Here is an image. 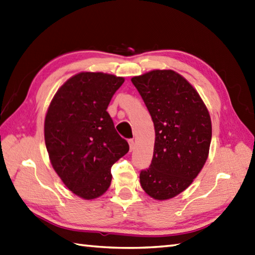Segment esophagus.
Returning a JSON list of instances; mask_svg holds the SVG:
<instances>
[{
  "instance_id": "esophagus-1",
  "label": "esophagus",
  "mask_w": 255,
  "mask_h": 255,
  "mask_svg": "<svg viewBox=\"0 0 255 255\" xmlns=\"http://www.w3.org/2000/svg\"><path fill=\"white\" fill-rule=\"evenodd\" d=\"M128 145H129V150H133L134 149V146H135V144H134V140L133 139H129L128 140Z\"/></svg>"
}]
</instances>
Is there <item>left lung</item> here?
I'll list each match as a JSON object with an SVG mask.
<instances>
[{
    "instance_id": "8db88e82",
    "label": "left lung",
    "mask_w": 255,
    "mask_h": 255,
    "mask_svg": "<svg viewBox=\"0 0 255 255\" xmlns=\"http://www.w3.org/2000/svg\"><path fill=\"white\" fill-rule=\"evenodd\" d=\"M155 127L148 169L139 174L143 190L165 201L188 189L207 160L212 121L196 89L172 70H152L131 78Z\"/></svg>"
}]
</instances>
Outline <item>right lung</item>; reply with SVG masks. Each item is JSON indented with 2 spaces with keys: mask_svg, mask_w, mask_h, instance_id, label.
Wrapping results in <instances>:
<instances>
[{
  "mask_svg": "<svg viewBox=\"0 0 255 255\" xmlns=\"http://www.w3.org/2000/svg\"><path fill=\"white\" fill-rule=\"evenodd\" d=\"M124 78L103 72H81L53 96L44 119L49 159L62 182L84 200L109 189L111 167L128 151L107 112Z\"/></svg>",
  "mask_w": 255,
  "mask_h": 255,
  "instance_id": "1",
  "label": "right lung"
}]
</instances>
